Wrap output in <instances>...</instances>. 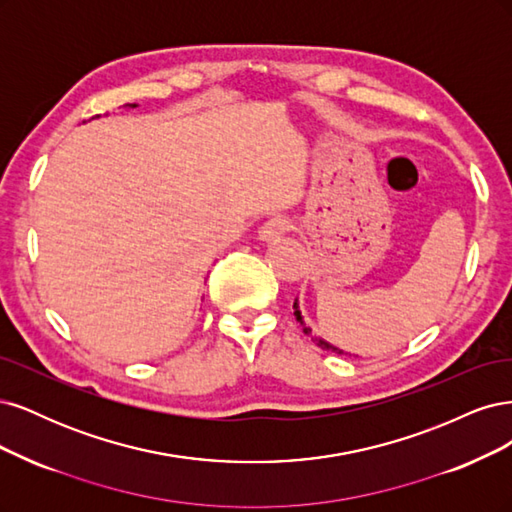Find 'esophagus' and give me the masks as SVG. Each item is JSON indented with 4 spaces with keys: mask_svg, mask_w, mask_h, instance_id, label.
I'll use <instances>...</instances> for the list:
<instances>
[{
    "mask_svg": "<svg viewBox=\"0 0 512 512\" xmlns=\"http://www.w3.org/2000/svg\"><path fill=\"white\" fill-rule=\"evenodd\" d=\"M289 232V219L283 217V214H276V217L268 219L259 227V240L263 242H274L280 236H285Z\"/></svg>",
    "mask_w": 512,
    "mask_h": 512,
    "instance_id": "obj_1",
    "label": "esophagus"
}]
</instances>
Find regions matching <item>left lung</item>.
<instances>
[{
  "label": "left lung",
  "mask_w": 512,
  "mask_h": 512,
  "mask_svg": "<svg viewBox=\"0 0 512 512\" xmlns=\"http://www.w3.org/2000/svg\"><path fill=\"white\" fill-rule=\"evenodd\" d=\"M293 308H295V312H293V315H295V319H298L300 321V325H302V329H304V334L306 336H310L312 340H315L319 346H321V349L323 351H332V353H338V355H349L351 357V353H346V351H342V349H338V346H334V344H329L327 340H323V338H319L315 332H312V327L304 321V315H302V308H300V300L298 298H295V302H293ZM355 357V355H353Z\"/></svg>",
  "instance_id": "1"
}]
</instances>
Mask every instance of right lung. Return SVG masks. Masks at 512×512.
Segmentation results:
<instances>
[{
	"label": "right lung",
	"mask_w": 512,
	"mask_h": 512,
	"mask_svg": "<svg viewBox=\"0 0 512 512\" xmlns=\"http://www.w3.org/2000/svg\"><path fill=\"white\" fill-rule=\"evenodd\" d=\"M136 106H138V104H127L125 108H136ZM93 119H97V117H93Z\"/></svg>",
	"instance_id": "right-lung-1"
}]
</instances>
